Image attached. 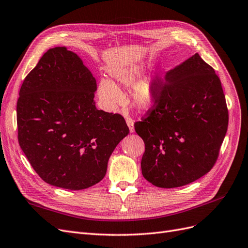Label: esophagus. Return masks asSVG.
Segmentation results:
<instances>
[{"label": "esophagus", "mask_w": 248, "mask_h": 248, "mask_svg": "<svg viewBox=\"0 0 248 248\" xmlns=\"http://www.w3.org/2000/svg\"><path fill=\"white\" fill-rule=\"evenodd\" d=\"M125 121H126V124H127V125H129V127H130V132L131 133H133V132H135V127H134V121L132 118H130V117H125Z\"/></svg>", "instance_id": "34e87169"}]
</instances>
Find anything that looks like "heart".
Masks as SVG:
<instances>
[{
  "instance_id": "b5f03b06",
  "label": "heart",
  "mask_w": 248,
  "mask_h": 248,
  "mask_svg": "<svg viewBox=\"0 0 248 248\" xmlns=\"http://www.w3.org/2000/svg\"><path fill=\"white\" fill-rule=\"evenodd\" d=\"M142 76V71L139 67L134 66L116 70L111 73L113 81L108 79H102L98 85V94L104 107L108 110H114L123 102V94L115 85L119 83L124 86H132L137 83ZM132 104L138 109L147 110L155 105L156 94L153 85L148 81L139 82L134 87L131 95Z\"/></svg>"
}]
</instances>
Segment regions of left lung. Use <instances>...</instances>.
<instances>
[{
	"instance_id": "8db88e82",
	"label": "left lung",
	"mask_w": 248,
	"mask_h": 248,
	"mask_svg": "<svg viewBox=\"0 0 248 248\" xmlns=\"http://www.w3.org/2000/svg\"><path fill=\"white\" fill-rule=\"evenodd\" d=\"M156 94L147 116L135 123L144 141V178L157 187L186 186L217 163L229 124L218 76L198 53L150 82Z\"/></svg>"
}]
</instances>
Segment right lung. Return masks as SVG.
<instances>
[{
  "label": "right lung",
  "instance_id": "add662e5",
  "mask_svg": "<svg viewBox=\"0 0 248 248\" xmlns=\"http://www.w3.org/2000/svg\"><path fill=\"white\" fill-rule=\"evenodd\" d=\"M97 82L66 47L47 50L25 78L17 101L18 143L51 186L79 190L100 182L130 130L124 118L95 108Z\"/></svg>",
  "mask_w": 248,
  "mask_h": 248
}]
</instances>
